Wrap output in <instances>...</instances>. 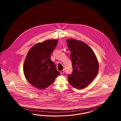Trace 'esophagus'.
Returning <instances> with one entry per match:
<instances>
[{
  "label": "esophagus",
  "instance_id": "obj_1",
  "mask_svg": "<svg viewBox=\"0 0 121 121\" xmlns=\"http://www.w3.org/2000/svg\"><path fill=\"white\" fill-rule=\"evenodd\" d=\"M64 70H62L60 71V73H61V74H63V73H64Z\"/></svg>",
  "mask_w": 121,
  "mask_h": 121
}]
</instances>
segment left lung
I'll return each instance as SVG.
<instances>
[{"instance_id":"left-lung-1","label":"left lung","mask_w":121,"mask_h":121,"mask_svg":"<svg viewBox=\"0 0 121 121\" xmlns=\"http://www.w3.org/2000/svg\"><path fill=\"white\" fill-rule=\"evenodd\" d=\"M66 43L73 67L68 80L74 88L83 89L95 78L99 71V62L91 48L85 43L73 39H67Z\"/></svg>"}]
</instances>
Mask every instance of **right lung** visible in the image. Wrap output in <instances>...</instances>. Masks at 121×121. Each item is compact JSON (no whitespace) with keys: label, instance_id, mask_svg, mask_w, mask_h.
Instances as JSON below:
<instances>
[{"label":"right lung","instance_id":"add662e5","mask_svg":"<svg viewBox=\"0 0 121 121\" xmlns=\"http://www.w3.org/2000/svg\"><path fill=\"white\" fill-rule=\"evenodd\" d=\"M58 42L49 40L38 43L27 54L23 64L24 74L30 83L36 88L43 90L48 87L60 74L51 59Z\"/></svg>","mask_w":121,"mask_h":121}]
</instances>
